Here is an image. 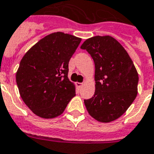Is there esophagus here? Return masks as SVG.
<instances>
[{
	"instance_id": "1",
	"label": "esophagus",
	"mask_w": 154,
	"mask_h": 154,
	"mask_svg": "<svg viewBox=\"0 0 154 154\" xmlns=\"http://www.w3.org/2000/svg\"><path fill=\"white\" fill-rule=\"evenodd\" d=\"M82 85H83V83H81V82H76V86H77L78 88H81V87H82Z\"/></svg>"
}]
</instances>
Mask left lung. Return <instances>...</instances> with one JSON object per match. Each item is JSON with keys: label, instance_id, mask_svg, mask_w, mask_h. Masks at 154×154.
<instances>
[{"label": "left lung", "instance_id": "1", "mask_svg": "<svg viewBox=\"0 0 154 154\" xmlns=\"http://www.w3.org/2000/svg\"><path fill=\"white\" fill-rule=\"evenodd\" d=\"M81 48L86 49L95 63L96 90L84 100L88 113L97 121L116 120L128 110L137 97L139 75L126 50L111 36L87 38Z\"/></svg>", "mask_w": 154, "mask_h": 154}]
</instances>
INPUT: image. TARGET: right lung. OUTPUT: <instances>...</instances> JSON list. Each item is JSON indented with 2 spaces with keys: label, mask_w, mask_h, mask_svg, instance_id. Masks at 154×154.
<instances>
[{
  "label": "right lung",
  "mask_w": 154,
  "mask_h": 154,
  "mask_svg": "<svg viewBox=\"0 0 154 154\" xmlns=\"http://www.w3.org/2000/svg\"><path fill=\"white\" fill-rule=\"evenodd\" d=\"M82 38L63 32L45 36L22 57L16 83L25 105L36 116L53 119L63 114L76 96L68 63Z\"/></svg>",
  "instance_id": "add662e5"
}]
</instances>
